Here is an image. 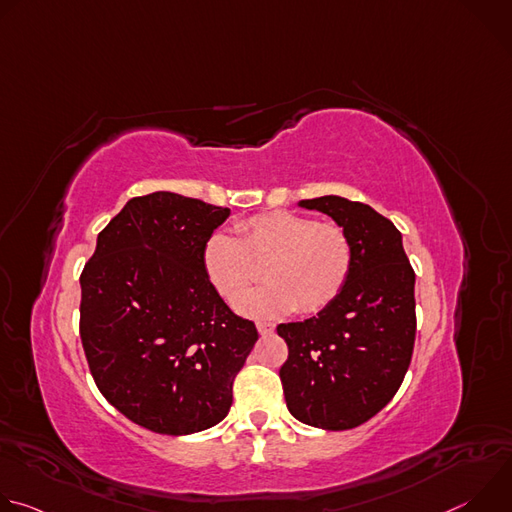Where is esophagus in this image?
Wrapping results in <instances>:
<instances>
[{
	"mask_svg": "<svg viewBox=\"0 0 512 512\" xmlns=\"http://www.w3.org/2000/svg\"><path fill=\"white\" fill-rule=\"evenodd\" d=\"M257 330H259L261 336H267V334H271L275 330V326L269 324V322H257Z\"/></svg>",
	"mask_w": 512,
	"mask_h": 512,
	"instance_id": "obj_1",
	"label": "esophagus"
}]
</instances>
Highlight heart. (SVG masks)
<instances>
[{
  "mask_svg": "<svg viewBox=\"0 0 512 512\" xmlns=\"http://www.w3.org/2000/svg\"><path fill=\"white\" fill-rule=\"evenodd\" d=\"M268 263L267 286L244 295L254 278L252 261ZM354 253L346 233L318 218L271 210L245 218L237 237L214 231L202 245V269L225 302L249 318H279L296 312L316 314L328 308L346 287Z\"/></svg>",
  "mask_w": 512,
  "mask_h": 512,
  "instance_id": "obj_1",
  "label": "heart"
}]
</instances>
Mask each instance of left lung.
I'll return each mask as SVG.
<instances>
[{
	"label": "left lung",
	"instance_id": "8db88e82",
	"mask_svg": "<svg viewBox=\"0 0 512 512\" xmlns=\"http://www.w3.org/2000/svg\"><path fill=\"white\" fill-rule=\"evenodd\" d=\"M350 239L354 263L342 294L318 316L279 324L289 354L279 369L289 413L342 431L377 415L397 393L415 342V273L397 227L342 196L302 200Z\"/></svg>",
	"mask_w": 512,
	"mask_h": 512
}]
</instances>
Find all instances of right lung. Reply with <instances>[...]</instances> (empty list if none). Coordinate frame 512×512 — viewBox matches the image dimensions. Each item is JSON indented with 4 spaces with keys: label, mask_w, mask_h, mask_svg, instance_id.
Returning <instances> with one entry per match:
<instances>
[{
    "label": "right lung",
    "mask_w": 512,
    "mask_h": 512,
    "mask_svg": "<svg viewBox=\"0 0 512 512\" xmlns=\"http://www.w3.org/2000/svg\"><path fill=\"white\" fill-rule=\"evenodd\" d=\"M231 210L174 192L131 198L81 273V340L103 397L188 435L223 421L259 334L208 283L202 245Z\"/></svg>",
    "instance_id": "right-lung-1"
}]
</instances>
